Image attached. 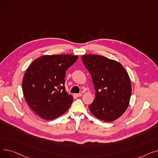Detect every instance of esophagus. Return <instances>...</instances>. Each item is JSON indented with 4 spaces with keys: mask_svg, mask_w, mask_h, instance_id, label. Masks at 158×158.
<instances>
[{
    "mask_svg": "<svg viewBox=\"0 0 158 158\" xmlns=\"http://www.w3.org/2000/svg\"><path fill=\"white\" fill-rule=\"evenodd\" d=\"M75 95L77 97H81L82 95V94H75Z\"/></svg>",
    "mask_w": 158,
    "mask_h": 158,
    "instance_id": "obj_1",
    "label": "esophagus"
}]
</instances>
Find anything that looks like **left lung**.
<instances>
[{
	"instance_id": "8db88e82",
	"label": "left lung",
	"mask_w": 158,
	"mask_h": 158,
	"mask_svg": "<svg viewBox=\"0 0 158 158\" xmlns=\"http://www.w3.org/2000/svg\"><path fill=\"white\" fill-rule=\"evenodd\" d=\"M81 59L92 76L95 98L89 109L95 117L110 122L125 113L129 104V76L118 61L104 56L85 54Z\"/></svg>"
}]
</instances>
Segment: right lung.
Listing matches in <instances>:
<instances>
[{
    "label": "right lung",
    "mask_w": 158,
    "mask_h": 158,
    "mask_svg": "<svg viewBox=\"0 0 158 158\" xmlns=\"http://www.w3.org/2000/svg\"><path fill=\"white\" fill-rule=\"evenodd\" d=\"M77 58L70 54L44 55L27 69L23 94L30 108L41 118L55 119L69 109L73 98L65 90V73Z\"/></svg>",
    "instance_id": "1"
}]
</instances>
